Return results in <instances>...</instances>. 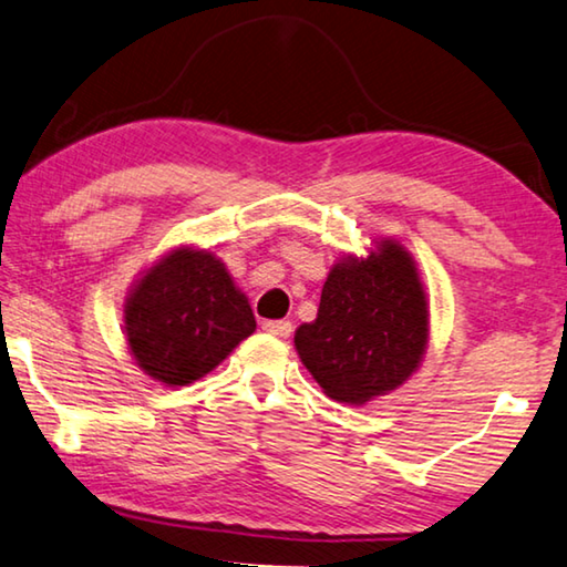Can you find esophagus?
Returning <instances> with one entry per match:
<instances>
[{"label": "esophagus", "instance_id": "34e87169", "mask_svg": "<svg viewBox=\"0 0 567 567\" xmlns=\"http://www.w3.org/2000/svg\"><path fill=\"white\" fill-rule=\"evenodd\" d=\"M261 329L266 333H274V337H278V339H289L293 331V323L291 321H264Z\"/></svg>", "mask_w": 567, "mask_h": 567}]
</instances>
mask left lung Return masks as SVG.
I'll return each instance as SVG.
<instances>
[{
	"label": "left lung",
	"instance_id": "obj_1",
	"mask_svg": "<svg viewBox=\"0 0 567 567\" xmlns=\"http://www.w3.org/2000/svg\"><path fill=\"white\" fill-rule=\"evenodd\" d=\"M430 311L412 256L379 240L347 256L321 289L317 321L296 329L303 367L337 402L364 404L412 377L426 349Z\"/></svg>",
	"mask_w": 567,
	"mask_h": 567
}]
</instances>
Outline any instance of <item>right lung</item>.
<instances>
[{
  "mask_svg": "<svg viewBox=\"0 0 567 567\" xmlns=\"http://www.w3.org/2000/svg\"><path fill=\"white\" fill-rule=\"evenodd\" d=\"M254 331L248 299L208 250H171L125 301V337L137 367L171 386L206 377Z\"/></svg>",
  "mask_w": 567,
  "mask_h": 567,
  "instance_id": "1",
  "label": "right lung"
}]
</instances>
